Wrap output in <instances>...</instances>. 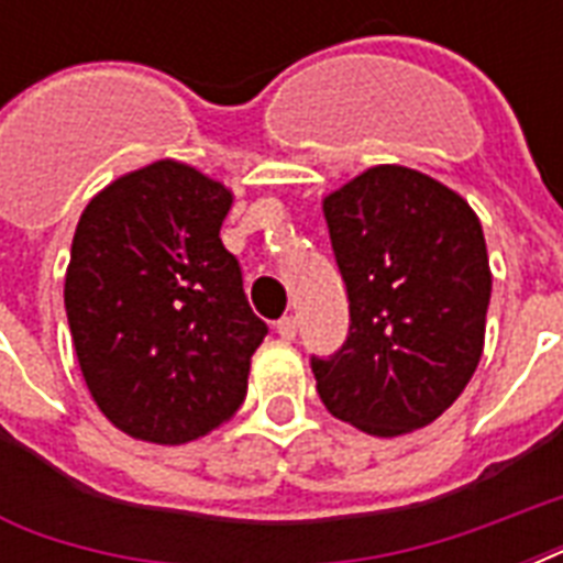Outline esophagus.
Wrapping results in <instances>:
<instances>
[{
    "label": "esophagus",
    "mask_w": 563,
    "mask_h": 563,
    "mask_svg": "<svg viewBox=\"0 0 563 563\" xmlns=\"http://www.w3.org/2000/svg\"><path fill=\"white\" fill-rule=\"evenodd\" d=\"M277 335H280L283 342H291V339L298 335V321L291 316L280 318V321H277Z\"/></svg>",
    "instance_id": "34e87169"
}]
</instances>
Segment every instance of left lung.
Instances as JSON below:
<instances>
[{
    "instance_id": "obj_1",
    "label": "left lung",
    "mask_w": 563,
    "mask_h": 563,
    "mask_svg": "<svg viewBox=\"0 0 563 563\" xmlns=\"http://www.w3.org/2000/svg\"><path fill=\"white\" fill-rule=\"evenodd\" d=\"M351 300V335L312 360L327 411L376 438L441 418L485 347L490 265L462 195L397 163L371 166L321 201Z\"/></svg>"
}]
</instances>
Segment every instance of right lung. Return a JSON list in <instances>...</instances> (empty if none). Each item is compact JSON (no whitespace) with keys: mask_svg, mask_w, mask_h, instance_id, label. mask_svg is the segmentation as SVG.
<instances>
[{"mask_svg":"<svg viewBox=\"0 0 563 563\" xmlns=\"http://www.w3.org/2000/svg\"><path fill=\"white\" fill-rule=\"evenodd\" d=\"M233 192L157 161L92 195L66 265L64 303L101 415L148 444H187L239 411L268 327L221 245Z\"/></svg>","mask_w":563,"mask_h":563,"instance_id":"1","label":"right lung"}]
</instances>
